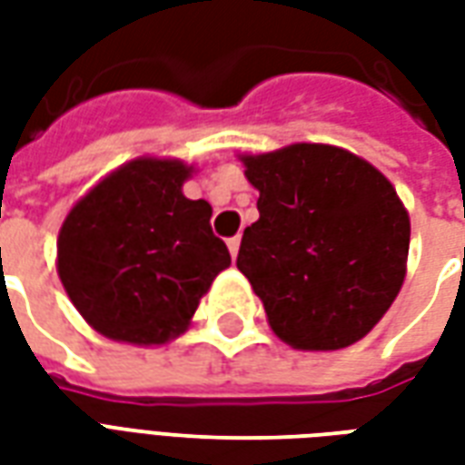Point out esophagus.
I'll use <instances>...</instances> for the list:
<instances>
[{
    "mask_svg": "<svg viewBox=\"0 0 465 465\" xmlns=\"http://www.w3.org/2000/svg\"><path fill=\"white\" fill-rule=\"evenodd\" d=\"M229 252H232V256L233 259H236V253H239V246H242V236H232V239H229Z\"/></svg>",
    "mask_w": 465,
    "mask_h": 465,
    "instance_id": "34e87169",
    "label": "esophagus"
}]
</instances>
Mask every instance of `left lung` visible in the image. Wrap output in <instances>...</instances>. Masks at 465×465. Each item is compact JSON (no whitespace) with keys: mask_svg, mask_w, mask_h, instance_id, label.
I'll use <instances>...</instances> for the list:
<instances>
[{"mask_svg":"<svg viewBox=\"0 0 465 465\" xmlns=\"http://www.w3.org/2000/svg\"><path fill=\"white\" fill-rule=\"evenodd\" d=\"M259 222L236 266L293 349L333 351L363 339L406 276L411 223L391 182L356 153L292 143L243 156Z\"/></svg>","mask_w":465,"mask_h":465,"instance_id":"8db88e82","label":"left lung"}]
</instances>
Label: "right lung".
I'll list each match as a JSON object with an SVG mask.
<instances>
[{
	"label": "right lung",
	"mask_w": 465,
	"mask_h": 465,
	"mask_svg": "<svg viewBox=\"0 0 465 465\" xmlns=\"http://www.w3.org/2000/svg\"><path fill=\"white\" fill-rule=\"evenodd\" d=\"M189 166L136 159L69 212L56 253L76 312L114 341L163 343L189 326L232 256L212 206L182 193Z\"/></svg>",
	"instance_id": "add662e5"
}]
</instances>
